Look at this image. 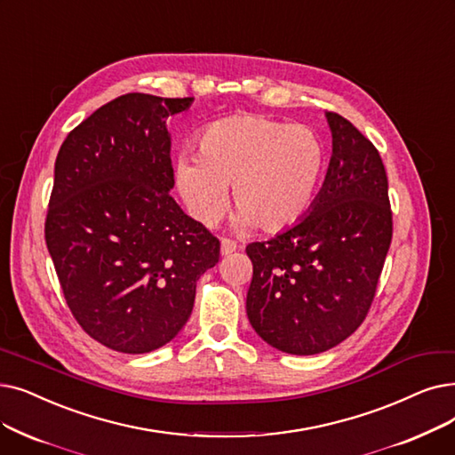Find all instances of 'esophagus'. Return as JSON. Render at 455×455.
Returning a JSON list of instances; mask_svg holds the SVG:
<instances>
[{"mask_svg":"<svg viewBox=\"0 0 455 455\" xmlns=\"http://www.w3.org/2000/svg\"><path fill=\"white\" fill-rule=\"evenodd\" d=\"M235 249H238V243L235 242H232V240H221V254L223 256H228V254H232Z\"/></svg>","mask_w":455,"mask_h":455,"instance_id":"obj_1","label":"esophagus"}]
</instances>
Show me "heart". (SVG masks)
Returning <instances> with one entry per match:
<instances>
[{
    "label": "heart",
    "mask_w": 455,
    "mask_h": 455,
    "mask_svg": "<svg viewBox=\"0 0 455 455\" xmlns=\"http://www.w3.org/2000/svg\"><path fill=\"white\" fill-rule=\"evenodd\" d=\"M325 150L310 128L260 115H234L210 124L196 156L176 160V186L196 221L213 227L228 208V186L240 206L235 228L279 232L298 223L322 180Z\"/></svg>",
    "instance_id": "heart-1"
}]
</instances>
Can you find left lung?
<instances>
[{
    "label": "left lung",
    "instance_id": "8db88e82",
    "mask_svg": "<svg viewBox=\"0 0 455 455\" xmlns=\"http://www.w3.org/2000/svg\"><path fill=\"white\" fill-rule=\"evenodd\" d=\"M332 156L325 182L293 227L247 245V315L269 346L315 355L364 322L392 240L381 156L339 113H325Z\"/></svg>",
    "mask_w": 455,
    "mask_h": 455
}]
</instances>
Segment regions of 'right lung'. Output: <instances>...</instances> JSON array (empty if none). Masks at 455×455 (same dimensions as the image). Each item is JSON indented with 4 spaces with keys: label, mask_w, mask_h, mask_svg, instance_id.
<instances>
[{
    "label": "right lung",
    "mask_w": 455,
    "mask_h": 455,
    "mask_svg": "<svg viewBox=\"0 0 455 455\" xmlns=\"http://www.w3.org/2000/svg\"><path fill=\"white\" fill-rule=\"evenodd\" d=\"M193 98L128 92L96 109L59 148L46 245L76 322L121 353L171 342L189 320L220 240L169 195L167 118Z\"/></svg>",
    "instance_id": "1"
}]
</instances>
